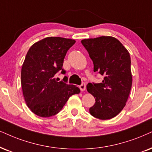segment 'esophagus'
<instances>
[{
	"label": "esophagus",
	"mask_w": 152,
	"mask_h": 152,
	"mask_svg": "<svg viewBox=\"0 0 152 152\" xmlns=\"http://www.w3.org/2000/svg\"><path fill=\"white\" fill-rule=\"evenodd\" d=\"M79 88H80V90H81V91H85L86 88V84L85 83H82L81 85L79 86Z\"/></svg>",
	"instance_id": "1"
}]
</instances>
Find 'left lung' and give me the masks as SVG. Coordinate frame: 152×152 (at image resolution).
Here are the masks:
<instances>
[{
  "label": "left lung",
  "instance_id": "1",
  "mask_svg": "<svg viewBox=\"0 0 152 152\" xmlns=\"http://www.w3.org/2000/svg\"><path fill=\"white\" fill-rule=\"evenodd\" d=\"M93 60L94 72L104 76L100 83H89L86 88L95 97L89 109L95 118L108 120L117 116L126 106L132 78L128 50L112 36H100L81 41Z\"/></svg>",
  "mask_w": 152,
  "mask_h": 152
}]
</instances>
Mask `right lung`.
<instances>
[{"mask_svg": "<svg viewBox=\"0 0 152 152\" xmlns=\"http://www.w3.org/2000/svg\"><path fill=\"white\" fill-rule=\"evenodd\" d=\"M76 41L62 37H47L33 44L27 52L21 72V84L27 107L41 117L55 116L71 96L79 94L76 86L54 78L62 70L65 55ZM66 78V77H65Z\"/></svg>", "mask_w": 152, "mask_h": 152, "instance_id": "add662e5", "label": "right lung"}]
</instances>
